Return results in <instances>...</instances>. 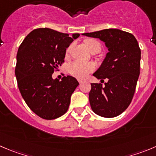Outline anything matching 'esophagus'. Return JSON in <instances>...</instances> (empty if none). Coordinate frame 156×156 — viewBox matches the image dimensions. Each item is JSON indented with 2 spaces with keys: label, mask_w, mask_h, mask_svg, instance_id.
<instances>
[{
  "label": "esophagus",
  "mask_w": 156,
  "mask_h": 156,
  "mask_svg": "<svg viewBox=\"0 0 156 156\" xmlns=\"http://www.w3.org/2000/svg\"><path fill=\"white\" fill-rule=\"evenodd\" d=\"M78 82L80 83V84H81V83H83L84 81V80H83V79H78Z\"/></svg>",
  "instance_id": "34e87169"
}]
</instances>
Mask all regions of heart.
Returning a JSON list of instances; mask_svg holds the SVG:
<instances>
[{
	"mask_svg": "<svg viewBox=\"0 0 156 156\" xmlns=\"http://www.w3.org/2000/svg\"><path fill=\"white\" fill-rule=\"evenodd\" d=\"M85 45L90 52L93 51H101V46L99 42L94 40H87L85 41ZM71 46H69L66 50V53H69L70 51ZM95 66L93 63H85L80 61H75L69 66V71L71 75L78 78H84L87 77L90 72H93Z\"/></svg>",
	"mask_w": 156,
	"mask_h": 156,
	"instance_id": "b5f03b06",
	"label": "heart"
}]
</instances>
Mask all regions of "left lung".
<instances>
[{"label":"left lung","instance_id":"8db88e82","mask_svg":"<svg viewBox=\"0 0 156 156\" xmlns=\"http://www.w3.org/2000/svg\"><path fill=\"white\" fill-rule=\"evenodd\" d=\"M98 38L109 52L99 69L93 74L103 86L91 83L89 101L92 110L103 117L111 118L123 113L132 101L140 75L141 50L135 36L118 29H106L83 33Z\"/></svg>","mask_w":156,"mask_h":156}]
</instances>
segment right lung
<instances>
[{"instance_id":"obj_1","label":"right lung","mask_w":156,"mask_h":156,"mask_svg":"<svg viewBox=\"0 0 156 156\" xmlns=\"http://www.w3.org/2000/svg\"><path fill=\"white\" fill-rule=\"evenodd\" d=\"M79 36L36 29L18 49L15 68L18 87L28 107L41 118L53 120L68 110L71 96L79 83L69 75L61 81L52 75L64 62L66 49Z\"/></svg>"}]
</instances>
